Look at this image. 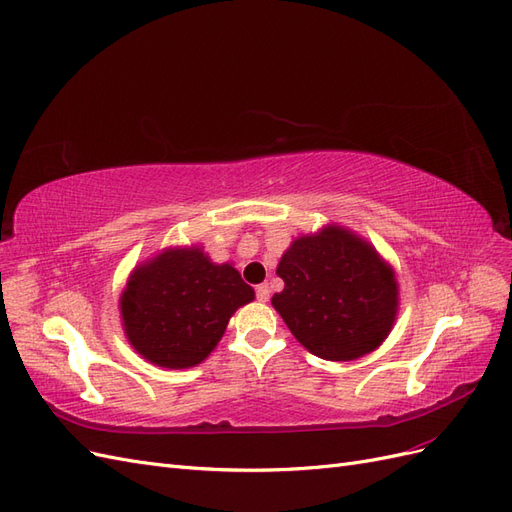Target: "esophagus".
Wrapping results in <instances>:
<instances>
[{
    "label": "esophagus",
    "mask_w": 512,
    "mask_h": 512,
    "mask_svg": "<svg viewBox=\"0 0 512 512\" xmlns=\"http://www.w3.org/2000/svg\"><path fill=\"white\" fill-rule=\"evenodd\" d=\"M256 299H258L260 303H267V301H269V284L256 286Z\"/></svg>",
    "instance_id": "esophagus-1"
}]
</instances>
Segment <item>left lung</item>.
Wrapping results in <instances>:
<instances>
[{
	"mask_svg": "<svg viewBox=\"0 0 512 512\" xmlns=\"http://www.w3.org/2000/svg\"><path fill=\"white\" fill-rule=\"evenodd\" d=\"M284 290L271 305L297 342L324 361H356L393 331L399 284L393 267L354 230L324 224L282 254Z\"/></svg>",
	"mask_w": 512,
	"mask_h": 512,
	"instance_id": "obj_1",
	"label": "left lung"
}]
</instances>
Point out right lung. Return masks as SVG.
Listing matches in <instances>:
<instances>
[{"label":"right lung","instance_id":"1","mask_svg":"<svg viewBox=\"0 0 512 512\" xmlns=\"http://www.w3.org/2000/svg\"><path fill=\"white\" fill-rule=\"evenodd\" d=\"M254 301V288L232 262H213L203 245L164 247L136 265L119 294L121 327L151 365L188 369L203 363L228 320Z\"/></svg>","mask_w":512,"mask_h":512}]
</instances>
